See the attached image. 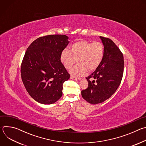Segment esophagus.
Here are the masks:
<instances>
[{"label":"esophagus","instance_id":"obj_1","mask_svg":"<svg viewBox=\"0 0 146 146\" xmlns=\"http://www.w3.org/2000/svg\"><path fill=\"white\" fill-rule=\"evenodd\" d=\"M70 78L73 79V80H80L81 79L80 77H74L73 76H70Z\"/></svg>","mask_w":146,"mask_h":146}]
</instances>
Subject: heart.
Here are the masks:
<instances>
[{"instance_id":"heart-1","label":"heart","mask_w":146,"mask_h":146,"mask_svg":"<svg viewBox=\"0 0 146 146\" xmlns=\"http://www.w3.org/2000/svg\"><path fill=\"white\" fill-rule=\"evenodd\" d=\"M105 48L99 41L93 43L87 40H81L74 43L70 51L65 49L60 55V60L66 69H70L76 63V65L70 69V73L74 76H83L87 73L88 69H96L103 59Z\"/></svg>"}]
</instances>
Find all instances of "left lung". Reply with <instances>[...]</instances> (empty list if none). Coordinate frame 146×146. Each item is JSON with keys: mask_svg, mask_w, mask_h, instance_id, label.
<instances>
[{"mask_svg": "<svg viewBox=\"0 0 146 146\" xmlns=\"http://www.w3.org/2000/svg\"><path fill=\"white\" fill-rule=\"evenodd\" d=\"M100 38L105 48L103 59L99 66L86 77L88 88L81 91L82 98L94 105L105 101L115 92L121 84L124 67L123 56L119 48L111 39Z\"/></svg>", "mask_w": 146, "mask_h": 146, "instance_id": "8db88e82", "label": "left lung"}]
</instances>
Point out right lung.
<instances>
[{"label":"right lung","mask_w":146,"mask_h":146,"mask_svg":"<svg viewBox=\"0 0 146 146\" xmlns=\"http://www.w3.org/2000/svg\"><path fill=\"white\" fill-rule=\"evenodd\" d=\"M68 38L65 35L40 37L25 54L21 66L22 80L30 96L40 103L50 105L59 100L64 82L70 78L60 60Z\"/></svg>","instance_id":"obj_1"}]
</instances>
